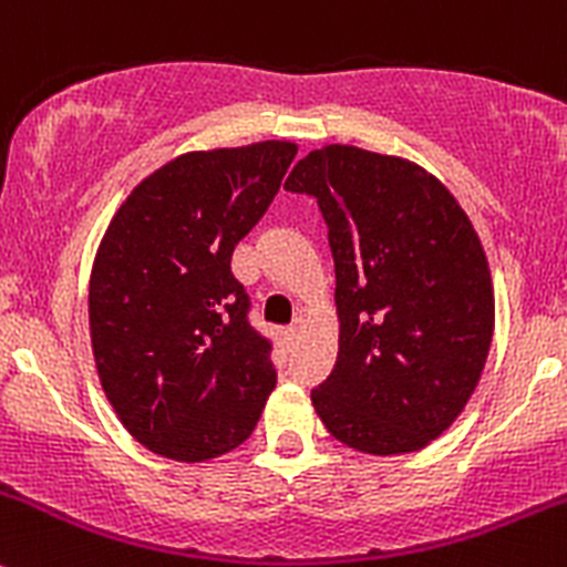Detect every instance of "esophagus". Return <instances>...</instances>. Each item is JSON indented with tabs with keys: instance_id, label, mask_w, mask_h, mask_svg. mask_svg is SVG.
Returning <instances> with one entry per match:
<instances>
[{
	"instance_id": "34e87169",
	"label": "esophagus",
	"mask_w": 567,
	"mask_h": 567,
	"mask_svg": "<svg viewBox=\"0 0 567 567\" xmlns=\"http://www.w3.org/2000/svg\"><path fill=\"white\" fill-rule=\"evenodd\" d=\"M301 332H305V323H301V318H296L290 327H285V340H288V343H293Z\"/></svg>"
}]
</instances>
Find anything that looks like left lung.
<instances>
[{"mask_svg":"<svg viewBox=\"0 0 567 567\" xmlns=\"http://www.w3.org/2000/svg\"><path fill=\"white\" fill-rule=\"evenodd\" d=\"M285 190L318 202L334 257L338 360L310 393L334 441L406 454L449 430L485 368L493 285L446 185L401 157L323 146Z\"/></svg>","mask_w":567,"mask_h":567,"instance_id":"1","label":"left lung"}]
</instances>
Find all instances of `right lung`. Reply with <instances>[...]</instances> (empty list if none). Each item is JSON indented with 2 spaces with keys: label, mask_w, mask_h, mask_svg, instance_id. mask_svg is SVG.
I'll use <instances>...</instances> for the list:
<instances>
[{
  "label": "right lung",
  "mask_w": 567,
  "mask_h": 567,
  "mask_svg": "<svg viewBox=\"0 0 567 567\" xmlns=\"http://www.w3.org/2000/svg\"><path fill=\"white\" fill-rule=\"evenodd\" d=\"M293 157L288 141L174 157L126 196L99 244L93 360L118 421L150 452L179 463L233 452L277 388L233 251Z\"/></svg>",
  "instance_id": "1"
}]
</instances>
